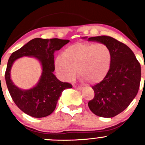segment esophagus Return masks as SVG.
<instances>
[{"label":"esophagus","instance_id":"obj_1","mask_svg":"<svg viewBox=\"0 0 145 145\" xmlns=\"http://www.w3.org/2000/svg\"><path fill=\"white\" fill-rule=\"evenodd\" d=\"M73 87L75 88L78 89V90H82L83 89V87H81V86H77L76 85H73Z\"/></svg>","mask_w":145,"mask_h":145}]
</instances>
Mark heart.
<instances>
[{
    "mask_svg": "<svg viewBox=\"0 0 145 145\" xmlns=\"http://www.w3.org/2000/svg\"><path fill=\"white\" fill-rule=\"evenodd\" d=\"M112 63V52L104 43H76L67 47L55 59L56 71L64 81L75 76L76 69L83 80L89 83L102 81Z\"/></svg>",
    "mask_w": 145,
    "mask_h": 145,
    "instance_id": "heart-1",
    "label": "heart"
}]
</instances>
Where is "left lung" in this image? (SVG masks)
<instances>
[{"label": "left lung", "mask_w": 145, "mask_h": 145, "mask_svg": "<svg viewBox=\"0 0 145 145\" xmlns=\"http://www.w3.org/2000/svg\"><path fill=\"white\" fill-rule=\"evenodd\" d=\"M88 37H83V39ZM88 41L106 45L112 52L107 75L93 86L95 97L88 106L98 116L112 118L125 110L137 95L141 80V67L131 48L110 36L90 37Z\"/></svg>", "instance_id": "left-lung-1"}]
</instances>
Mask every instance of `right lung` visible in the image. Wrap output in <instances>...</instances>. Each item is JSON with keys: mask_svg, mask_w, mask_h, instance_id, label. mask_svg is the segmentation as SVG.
Wrapping results in <instances>:
<instances>
[{"mask_svg": "<svg viewBox=\"0 0 145 145\" xmlns=\"http://www.w3.org/2000/svg\"><path fill=\"white\" fill-rule=\"evenodd\" d=\"M69 40L36 38L12 53L7 65L5 77L9 93L17 106L29 116L43 118L54 112L62 91L71 88L69 83H63L57 78L55 74L54 54L60 50ZM32 56L40 62L42 76L37 84L28 90L18 88L11 79V69L14 62L22 56Z\"/></svg>", "mask_w": 145, "mask_h": 145, "instance_id": "1", "label": "right lung"}]
</instances>
